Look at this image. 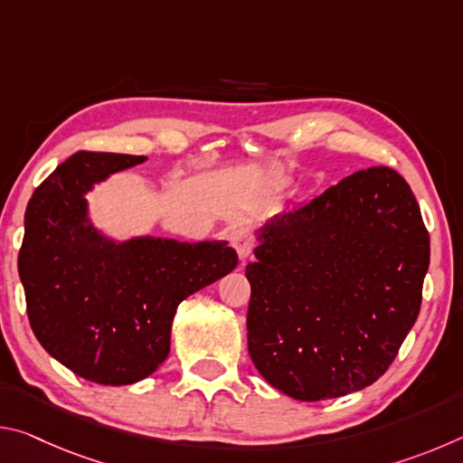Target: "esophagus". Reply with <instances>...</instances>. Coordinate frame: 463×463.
I'll return each mask as SVG.
<instances>
[{"label":"esophagus","mask_w":463,"mask_h":463,"mask_svg":"<svg viewBox=\"0 0 463 463\" xmlns=\"http://www.w3.org/2000/svg\"><path fill=\"white\" fill-rule=\"evenodd\" d=\"M229 242L232 245V249L237 250V255L241 257V260H247V257L250 255V249H253V237H250L249 231L241 229V226L229 232Z\"/></svg>","instance_id":"34e87169"}]
</instances>
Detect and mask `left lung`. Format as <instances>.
<instances>
[{"instance_id":"left-lung-1","label":"left lung","mask_w":463,"mask_h":463,"mask_svg":"<svg viewBox=\"0 0 463 463\" xmlns=\"http://www.w3.org/2000/svg\"><path fill=\"white\" fill-rule=\"evenodd\" d=\"M249 355L304 402L364 390L388 370L419 317L429 232L390 167L341 179L257 231Z\"/></svg>"}]
</instances>
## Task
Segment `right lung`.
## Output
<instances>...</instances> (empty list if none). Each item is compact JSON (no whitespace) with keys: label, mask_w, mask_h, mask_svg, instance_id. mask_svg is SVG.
<instances>
[{"label":"right lung","mask_w":463,"mask_h":463,"mask_svg":"<svg viewBox=\"0 0 463 463\" xmlns=\"http://www.w3.org/2000/svg\"><path fill=\"white\" fill-rule=\"evenodd\" d=\"M146 156L80 151L36 187L18 271L30 326L49 354L104 386L145 380L169 355L187 296L237 268L226 241H114L90 221L85 194Z\"/></svg>","instance_id":"obj_1"}]
</instances>
